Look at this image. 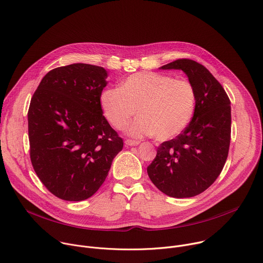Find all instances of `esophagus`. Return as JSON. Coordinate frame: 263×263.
I'll return each instance as SVG.
<instances>
[{"instance_id":"1","label":"esophagus","mask_w":263,"mask_h":263,"mask_svg":"<svg viewBox=\"0 0 263 263\" xmlns=\"http://www.w3.org/2000/svg\"><path fill=\"white\" fill-rule=\"evenodd\" d=\"M138 144H140L139 141L130 140V139L125 140V145H126V146H136V145H138Z\"/></svg>"}]
</instances>
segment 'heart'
<instances>
[{
  "label": "heart",
  "mask_w": 263,
  "mask_h": 263,
  "mask_svg": "<svg viewBox=\"0 0 263 263\" xmlns=\"http://www.w3.org/2000/svg\"><path fill=\"white\" fill-rule=\"evenodd\" d=\"M100 104L110 125L127 127L134 137L155 135L157 140H169L180 135L190 123L195 111L196 92L188 79L145 72L127 77L120 89H105L100 94Z\"/></svg>",
  "instance_id": "b5f03b06"
}]
</instances>
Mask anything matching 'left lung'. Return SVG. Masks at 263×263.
Segmentation results:
<instances>
[{"label":"left lung","instance_id":"8db88e82","mask_svg":"<svg viewBox=\"0 0 263 263\" xmlns=\"http://www.w3.org/2000/svg\"><path fill=\"white\" fill-rule=\"evenodd\" d=\"M160 69L185 72L194 85L196 105L182 134L158 147L147 173L166 195L192 197L208 189L224 166L231 140V102L216 78L194 61L182 58Z\"/></svg>","mask_w":263,"mask_h":263}]
</instances>
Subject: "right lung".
Returning a JSON list of instances; mask_svg holds the SVG:
<instances>
[{
  "instance_id": "1",
  "label": "right lung",
  "mask_w": 263,
  "mask_h": 263,
  "mask_svg": "<svg viewBox=\"0 0 263 263\" xmlns=\"http://www.w3.org/2000/svg\"><path fill=\"white\" fill-rule=\"evenodd\" d=\"M107 72L73 64L48 72L28 110L30 159L44 186L64 200L91 197L105 181L123 140L100 104Z\"/></svg>"
}]
</instances>
